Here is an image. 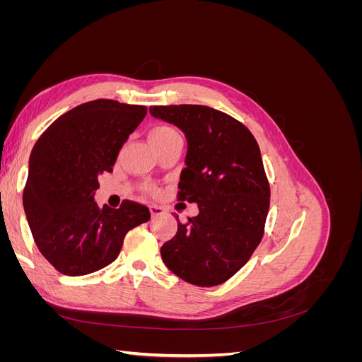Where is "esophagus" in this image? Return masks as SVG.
Instances as JSON below:
<instances>
[{"instance_id":"esophagus-1","label":"esophagus","mask_w":362,"mask_h":362,"mask_svg":"<svg viewBox=\"0 0 362 362\" xmlns=\"http://www.w3.org/2000/svg\"><path fill=\"white\" fill-rule=\"evenodd\" d=\"M149 210H151L152 217H158V216L164 214V208H163V206H160V205H151V206H149Z\"/></svg>"}]
</instances>
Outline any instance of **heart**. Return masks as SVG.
Returning <instances> with one entry per match:
<instances>
[{
  "mask_svg": "<svg viewBox=\"0 0 362 362\" xmlns=\"http://www.w3.org/2000/svg\"><path fill=\"white\" fill-rule=\"evenodd\" d=\"M170 134H175V131L172 128H169V127H158L156 129H152L149 139H163V137H168Z\"/></svg>",
  "mask_w": 362,
  "mask_h": 362,
  "instance_id": "1",
  "label": "heart"
}]
</instances>
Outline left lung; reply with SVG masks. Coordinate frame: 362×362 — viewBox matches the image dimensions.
I'll use <instances>...</instances> for the list:
<instances>
[{"mask_svg":"<svg viewBox=\"0 0 362 362\" xmlns=\"http://www.w3.org/2000/svg\"><path fill=\"white\" fill-rule=\"evenodd\" d=\"M149 113L187 139L178 201L199 214L161 246L164 264L199 287L223 284L242 269L264 234L270 185L259 146L237 119L206 105H154Z\"/></svg>","mask_w":362,"mask_h":362,"instance_id":"8db88e82","label":"left lung"}]
</instances>
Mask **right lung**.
Wrapping results in <instances>:
<instances>
[{
    "instance_id": "right-lung-1",
    "label": "right lung",
    "mask_w": 362,
    "mask_h": 362,
    "mask_svg": "<svg viewBox=\"0 0 362 362\" xmlns=\"http://www.w3.org/2000/svg\"><path fill=\"white\" fill-rule=\"evenodd\" d=\"M145 105L84 103L47 128L31 151L24 210L33 238L63 275H89L113 262L129 229L148 222V206L96 205L98 177L112 172L120 148L146 116Z\"/></svg>"
}]
</instances>
